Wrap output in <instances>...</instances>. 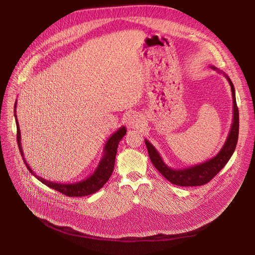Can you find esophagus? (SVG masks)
<instances>
[{
	"mask_svg": "<svg viewBox=\"0 0 255 255\" xmlns=\"http://www.w3.org/2000/svg\"><path fill=\"white\" fill-rule=\"evenodd\" d=\"M127 124L129 128H139L142 126L143 124V119L141 116L137 115V114H132L129 115L128 120H127Z\"/></svg>",
	"mask_w": 255,
	"mask_h": 255,
	"instance_id": "esophagus-1",
	"label": "esophagus"
}]
</instances>
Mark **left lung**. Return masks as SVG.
<instances>
[{
  "mask_svg": "<svg viewBox=\"0 0 255 255\" xmlns=\"http://www.w3.org/2000/svg\"><path fill=\"white\" fill-rule=\"evenodd\" d=\"M211 68L214 70H217L219 73H222V71L218 70L216 67L211 66ZM224 76L226 77L227 82L230 83L232 89L234 116L229 135H227V138L221 150L215 157L207 160V161L203 163H199L193 166L185 167L182 169H173L164 163L161 156H160L158 151L155 149V146L148 139H144L146 149H148V153L153 165L166 180H168L172 184L185 187L202 186L207 184L225 166V164L229 162V160L231 159L232 155L235 152L239 137V110L237 106L234 85L229 76L226 74H224Z\"/></svg>",
  "mask_w": 255,
  "mask_h": 255,
  "instance_id": "left-lung-1",
  "label": "left lung"
}]
</instances>
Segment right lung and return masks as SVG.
<instances>
[{
    "mask_svg": "<svg viewBox=\"0 0 255 255\" xmlns=\"http://www.w3.org/2000/svg\"><path fill=\"white\" fill-rule=\"evenodd\" d=\"M14 109H16V102L14 105ZM15 112H16V110H14V117H15L16 128H17V134H16L17 135V144H18L20 154L22 156V159H23L26 168H28L32 175L34 177H36V179H38L40 182L48 186L49 188L55 189V190L61 192L62 194H65L69 197L70 196L71 197H74V196L82 197V196H87V195L97 192L100 188H102L104 184L109 181V179L111 178L112 173L114 171L115 160H116L119 142L125 136L126 132H127L125 126H122L121 128H119L115 133H113L112 136L107 139V141L104 145L103 156L99 161L97 168L94 170V172L90 177L86 178L85 180L79 181V182H75V183H66V184L65 183H56V182H50L48 180H45L41 177L37 176L36 172H34L32 170V168L29 166V164L25 162L22 148H21V142H20L21 138H20V130H19V125H18V120H17Z\"/></svg>",
    "mask_w": 255,
    "mask_h": 255,
    "instance_id": "obj_1",
    "label": "right lung"
}]
</instances>
